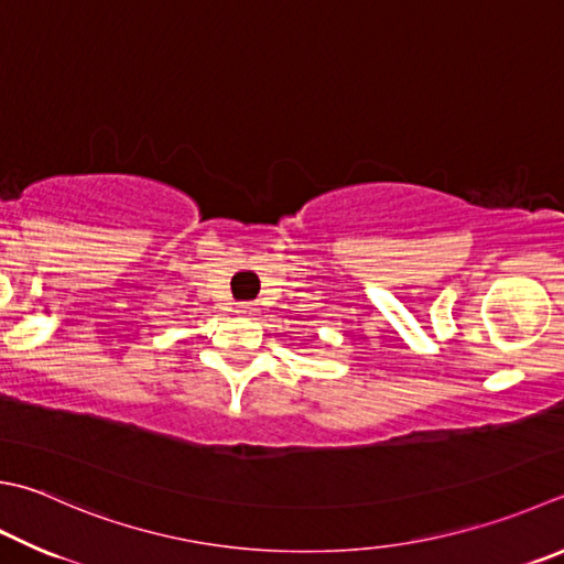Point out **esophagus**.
Wrapping results in <instances>:
<instances>
[{
	"mask_svg": "<svg viewBox=\"0 0 564 564\" xmlns=\"http://www.w3.org/2000/svg\"><path fill=\"white\" fill-rule=\"evenodd\" d=\"M254 312H258V310H254L252 302H240V304H236V314H238V316H252Z\"/></svg>",
	"mask_w": 564,
	"mask_h": 564,
	"instance_id": "1",
	"label": "esophagus"
}]
</instances>
